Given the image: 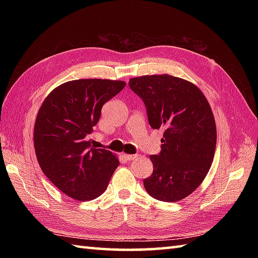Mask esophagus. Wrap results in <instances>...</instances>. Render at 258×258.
<instances>
[{
  "mask_svg": "<svg viewBox=\"0 0 258 258\" xmlns=\"http://www.w3.org/2000/svg\"><path fill=\"white\" fill-rule=\"evenodd\" d=\"M138 157V155H130V154H124V158L126 161H132V160H134V158H136Z\"/></svg>",
  "mask_w": 258,
  "mask_h": 258,
  "instance_id": "1",
  "label": "esophagus"
}]
</instances>
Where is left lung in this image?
Segmentation results:
<instances>
[{
    "mask_svg": "<svg viewBox=\"0 0 258 258\" xmlns=\"http://www.w3.org/2000/svg\"><path fill=\"white\" fill-rule=\"evenodd\" d=\"M128 85L144 102L152 128H163L161 152L151 155L144 187L153 199L177 202L199 187L212 165L216 125L199 87L171 75H145Z\"/></svg>",
    "mask_w": 258,
    "mask_h": 258,
    "instance_id": "8db88e82",
    "label": "left lung"
}]
</instances>
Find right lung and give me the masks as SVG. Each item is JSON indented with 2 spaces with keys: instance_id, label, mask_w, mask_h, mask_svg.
Masks as SVG:
<instances>
[{
  "instance_id": "obj_1",
  "label": "right lung",
  "mask_w": 258,
  "mask_h": 258,
  "mask_svg": "<svg viewBox=\"0 0 258 258\" xmlns=\"http://www.w3.org/2000/svg\"><path fill=\"white\" fill-rule=\"evenodd\" d=\"M126 83L112 80H75L57 86L37 113L34 147L43 173L64 194L81 202L104 193L116 156L92 147L87 135L101 117L102 106Z\"/></svg>"
}]
</instances>
